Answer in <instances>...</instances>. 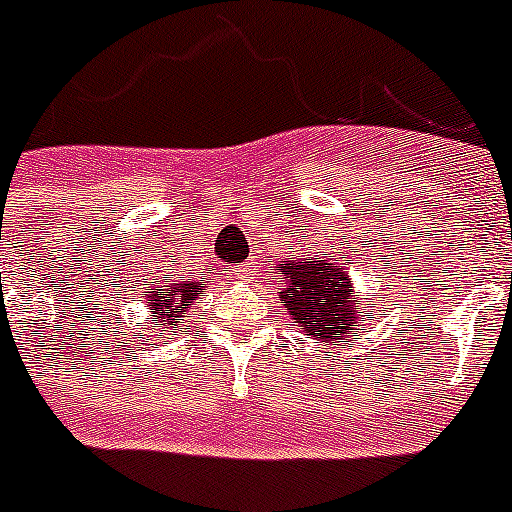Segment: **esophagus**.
<instances>
[{"instance_id":"1","label":"esophagus","mask_w":512,"mask_h":512,"mask_svg":"<svg viewBox=\"0 0 512 512\" xmlns=\"http://www.w3.org/2000/svg\"><path fill=\"white\" fill-rule=\"evenodd\" d=\"M255 270H257L255 263L234 265V268H231V278H234V281H244V284H249V281L255 278Z\"/></svg>"}]
</instances>
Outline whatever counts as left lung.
I'll list each match as a JSON object with an SVG mask.
<instances>
[{
  "label": "left lung",
  "mask_w": 512,
  "mask_h": 512,
  "mask_svg": "<svg viewBox=\"0 0 512 512\" xmlns=\"http://www.w3.org/2000/svg\"><path fill=\"white\" fill-rule=\"evenodd\" d=\"M276 270L286 278V289L278 292L286 315L307 339L334 344L360 331V294L350 268L334 255H286Z\"/></svg>",
  "instance_id": "1"
}]
</instances>
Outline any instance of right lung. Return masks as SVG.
I'll return each mask as SVG.
<instances>
[{
  "label": "right lung",
  "mask_w": 512,
  "mask_h": 512,
  "mask_svg": "<svg viewBox=\"0 0 512 512\" xmlns=\"http://www.w3.org/2000/svg\"><path fill=\"white\" fill-rule=\"evenodd\" d=\"M168 263H176V260H168ZM202 286L205 281H194V278H184L176 270V265H162L157 270H149L147 276L141 278L139 284L131 281V302L141 305L147 310V318H157L152 323L149 331L160 334L162 328L165 331H173L178 334V326L184 318H189V302L191 299L202 297ZM134 336V328L128 326ZM139 339H144V334H139Z\"/></svg>",
  "instance_id": "add662e5"
}]
</instances>
